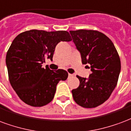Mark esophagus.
Returning <instances> with one entry per match:
<instances>
[{
  "mask_svg": "<svg viewBox=\"0 0 131 131\" xmlns=\"http://www.w3.org/2000/svg\"><path fill=\"white\" fill-rule=\"evenodd\" d=\"M72 74H70V73H68V77H72Z\"/></svg>",
  "mask_w": 131,
  "mask_h": 131,
  "instance_id": "obj_1",
  "label": "esophagus"
}]
</instances>
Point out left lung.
Returning <instances> with one entry per match:
<instances>
[{"instance_id":"obj_1","label":"left lung","mask_w":131,"mask_h":131,"mask_svg":"<svg viewBox=\"0 0 131 131\" xmlns=\"http://www.w3.org/2000/svg\"><path fill=\"white\" fill-rule=\"evenodd\" d=\"M70 33L82 64L90 65L91 71L88 78L77 75L80 86L72 90L73 99L83 107H96L105 102L116 87L121 71L120 58L113 42L103 33L83 29Z\"/></svg>"}]
</instances>
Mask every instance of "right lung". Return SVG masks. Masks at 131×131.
I'll use <instances>...</instances> for the list:
<instances>
[{"label":"right lung","instance_id":"add662e5","mask_svg":"<svg viewBox=\"0 0 131 131\" xmlns=\"http://www.w3.org/2000/svg\"><path fill=\"white\" fill-rule=\"evenodd\" d=\"M72 40L68 32L30 30L20 33L12 41L6 55L10 84L19 98L33 107L49 103L56 85L68 74L64 70L42 68L46 59L52 61L55 47L60 42Z\"/></svg>","mask_w":131,"mask_h":131}]
</instances>
